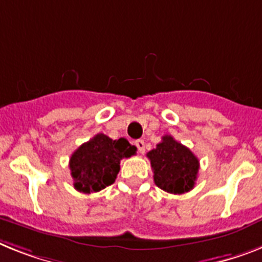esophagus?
I'll return each mask as SVG.
<instances>
[{
    "label": "esophagus",
    "mask_w": 262,
    "mask_h": 262,
    "mask_svg": "<svg viewBox=\"0 0 262 262\" xmlns=\"http://www.w3.org/2000/svg\"><path fill=\"white\" fill-rule=\"evenodd\" d=\"M136 146H137L138 151H140L141 155H144V153H145V142L142 141V140H137V141H136Z\"/></svg>",
    "instance_id": "obj_1"
}]
</instances>
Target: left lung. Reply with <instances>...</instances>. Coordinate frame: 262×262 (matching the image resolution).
<instances>
[{"label":"left lung","instance_id":"obj_1","mask_svg":"<svg viewBox=\"0 0 262 262\" xmlns=\"http://www.w3.org/2000/svg\"><path fill=\"white\" fill-rule=\"evenodd\" d=\"M146 156L150 160L153 179L158 188L173 194L192 190L200 161L190 149L176 141L172 136H164L162 141Z\"/></svg>","mask_w":262,"mask_h":262}]
</instances>
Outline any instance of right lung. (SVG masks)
<instances>
[{
  "label": "right lung",
  "instance_id": "add662e5",
  "mask_svg": "<svg viewBox=\"0 0 262 262\" xmlns=\"http://www.w3.org/2000/svg\"><path fill=\"white\" fill-rule=\"evenodd\" d=\"M137 148L125 138L112 140L98 133L74 151L69 161L73 185L78 192L93 193L112 185L120 172V161L136 155Z\"/></svg>",
  "mask_w": 262,
  "mask_h": 262
}]
</instances>
